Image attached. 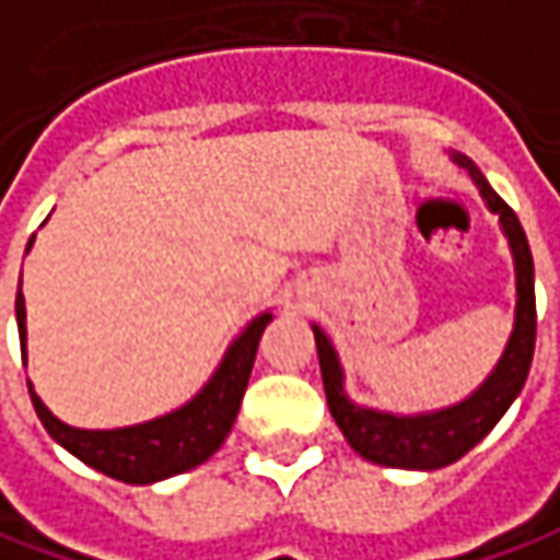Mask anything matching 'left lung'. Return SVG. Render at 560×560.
<instances>
[{
    "label": "left lung",
    "mask_w": 560,
    "mask_h": 560,
    "mask_svg": "<svg viewBox=\"0 0 560 560\" xmlns=\"http://www.w3.org/2000/svg\"><path fill=\"white\" fill-rule=\"evenodd\" d=\"M450 158L471 176L487 210L499 217V229L509 242L511 262H514V322H511L509 340L502 347V357L495 359L490 375L483 377L465 399L443 406V409L412 415L372 409V406L350 399L338 350H335L331 338L313 322L318 369H322V384H325V399H328L331 418L340 428L343 440L365 462H375L384 468L436 471V468L458 462L499 424V418L509 412V406L521 396L527 375H530L533 347H536V291H533L530 244H527V235L514 217V210L492 191V185L487 183V176L477 170L471 158H465V154H450Z\"/></svg>",
    "instance_id": "1"
}]
</instances>
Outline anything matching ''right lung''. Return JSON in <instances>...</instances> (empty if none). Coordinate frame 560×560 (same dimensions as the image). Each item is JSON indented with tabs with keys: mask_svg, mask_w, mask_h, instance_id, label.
<instances>
[{
	"mask_svg": "<svg viewBox=\"0 0 560 560\" xmlns=\"http://www.w3.org/2000/svg\"><path fill=\"white\" fill-rule=\"evenodd\" d=\"M33 238L27 244V254L33 247ZM14 316H18L21 357L27 365V306H24V294H21V281H18V298H14ZM269 322H272V310H262L260 316L250 318L238 331V338L225 347L220 365L213 369V375L207 377V384L198 394L183 402L179 409L158 415L142 424L110 428V431L73 428L58 415H51L49 406L39 399V394L27 381L33 409L55 443H61L83 465L107 474L114 480L145 487V483H158L166 477L191 471L217 453L232 431L238 409H242L247 381H250L254 359H257V343H260Z\"/></svg>",
	"mask_w": 560,
	"mask_h": 560,
	"instance_id": "1",
	"label": "right lung"
}]
</instances>
